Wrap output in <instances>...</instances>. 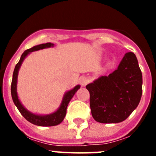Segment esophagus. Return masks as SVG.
I'll list each match as a JSON object with an SVG mask.
<instances>
[{
    "label": "esophagus",
    "mask_w": 156,
    "mask_h": 156,
    "mask_svg": "<svg viewBox=\"0 0 156 156\" xmlns=\"http://www.w3.org/2000/svg\"><path fill=\"white\" fill-rule=\"evenodd\" d=\"M88 82H89V80H88V78H87V77H85V76L81 77L80 80V84L83 87L86 86V85L87 84Z\"/></svg>",
    "instance_id": "1"
}]
</instances>
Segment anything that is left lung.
Segmentation results:
<instances>
[{
	"instance_id": "left-lung-1",
	"label": "left lung",
	"mask_w": 156,
	"mask_h": 156,
	"mask_svg": "<svg viewBox=\"0 0 156 156\" xmlns=\"http://www.w3.org/2000/svg\"><path fill=\"white\" fill-rule=\"evenodd\" d=\"M94 120L101 123L124 121L137 108L142 94V73L136 55L127 52L117 69L86 86Z\"/></svg>"
}]
</instances>
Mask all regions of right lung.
Segmentation results:
<instances>
[{"instance_id": "add662e5", "label": "right lung", "mask_w": 156, "mask_h": 156, "mask_svg": "<svg viewBox=\"0 0 156 156\" xmlns=\"http://www.w3.org/2000/svg\"><path fill=\"white\" fill-rule=\"evenodd\" d=\"M54 47V44L51 43H46V44H42L37 45L33 48L27 49L21 55L20 60L19 62L16 64L15 69L13 72V76H12V86H11V93H12V100H13L14 104L16 105L20 113L22 114L25 119L29 121L30 122L33 123L34 125L40 126H52L58 125L61 123L64 119L65 116L66 115V109H67V106L69 103L70 100L73 98L76 92L79 90L80 88V85H76L74 88L69 91L66 92L63 96L62 103L58 108L57 111H55L53 113L48 114V115H38V114H34L27 108H25L21 101H19V97H18L17 94V80H18V74H19V70L22 66V63L24 61V59L27 58L29 54L31 52L35 51L41 50V49H44V48H48Z\"/></svg>"}]
</instances>
